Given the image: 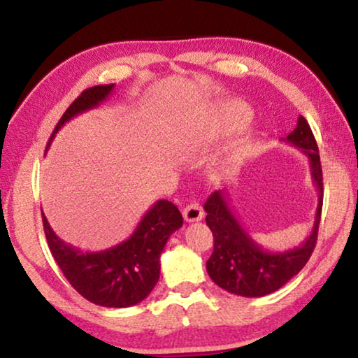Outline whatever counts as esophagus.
Here are the masks:
<instances>
[{
    "mask_svg": "<svg viewBox=\"0 0 358 358\" xmlns=\"http://www.w3.org/2000/svg\"><path fill=\"white\" fill-rule=\"evenodd\" d=\"M183 217L186 222H199L204 218V210H202V207L199 204H196V202H191L185 207L183 210Z\"/></svg>",
    "mask_w": 358,
    "mask_h": 358,
    "instance_id": "esophagus-1",
    "label": "esophagus"
}]
</instances>
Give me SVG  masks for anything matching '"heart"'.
I'll use <instances>...</instances> for the list:
<instances>
[{
  "instance_id": "b5f03b06",
  "label": "heart",
  "mask_w": 358,
  "mask_h": 358,
  "mask_svg": "<svg viewBox=\"0 0 358 358\" xmlns=\"http://www.w3.org/2000/svg\"><path fill=\"white\" fill-rule=\"evenodd\" d=\"M250 119V109L244 103L239 101H227V103L218 104L213 110V135H230V133L239 130V128L248 124ZM250 146V138L241 136L233 143L230 151H228L227 161L230 164L241 162L248 156Z\"/></svg>"
}]
</instances>
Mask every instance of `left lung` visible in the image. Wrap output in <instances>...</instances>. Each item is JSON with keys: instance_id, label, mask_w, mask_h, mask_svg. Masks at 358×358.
Segmentation results:
<instances>
[{"instance_id": "obj_1", "label": "left lung", "mask_w": 358, "mask_h": 358, "mask_svg": "<svg viewBox=\"0 0 358 358\" xmlns=\"http://www.w3.org/2000/svg\"><path fill=\"white\" fill-rule=\"evenodd\" d=\"M282 141L301 149L310 162L312 181L318 191L315 222L301 246L273 252L260 246L239 223L228 202V193L223 189L212 193L204 204L207 227L213 234V252L206 266L212 281L231 294L262 297L278 291L303 268L315 248L323 206V175L315 136L301 115L294 131Z\"/></svg>"}]
</instances>
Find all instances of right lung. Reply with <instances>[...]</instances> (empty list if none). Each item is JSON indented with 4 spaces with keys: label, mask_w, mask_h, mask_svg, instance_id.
Returning a JSON list of instances; mask_svg holds the SVG:
<instances>
[{
    "label": "right lung",
    "mask_w": 358,
    "mask_h": 358,
    "mask_svg": "<svg viewBox=\"0 0 358 358\" xmlns=\"http://www.w3.org/2000/svg\"><path fill=\"white\" fill-rule=\"evenodd\" d=\"M115 85H99L85 92L69 106L48 143L66 122L78 114L98 108L114 92ZM48 246L64 276L78 294L103 307H131L154 289L161 275V254L170 234L183 225L177 206L167 199L154 202L135 231L124 243L99 252L80 250L64 243L48 223L41 210Z\"/></svg>",
    "instance_id": "obj_1"
}]
</instances>
